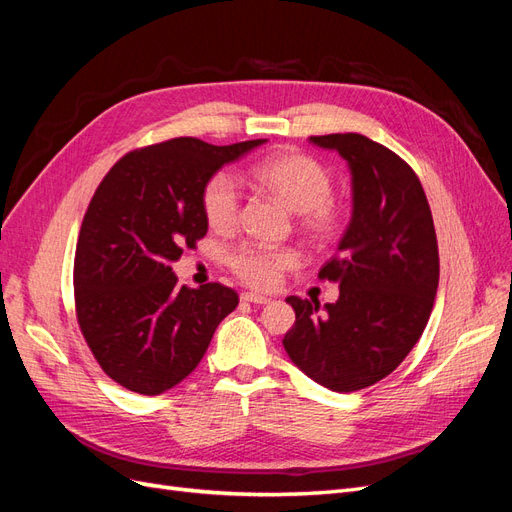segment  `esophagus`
I'll use <instances>...</instances> for the list:
<instances>
[{
	"label": "esophagus",
	"mask_w": 512,
	"mask_h": 512,
	"mask_svg": "<svg viewBox=\"0 0 512 512\" xmlns=\"http://www.w3.org/2000/svg\"><path fill=\"white\" fill-rule=\"evenodd\" d=\"M241 299L247 303H256V305H267L271 299L265 297V294H258V292H243Z\"/></svg>",
	"instance_id": "obj_1"
}]
</instances>
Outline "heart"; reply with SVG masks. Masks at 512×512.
Masks as SVG:
<instances>
[{"label": "heart", "mask_w": 512, "mask_h": 512, "mask_svg": "<svg viewBox=\"0 0 512 512\" xmlns=\"http://www.w3.org/2000/svg\"><path fill=\"white\" fill-rule=\"evenodd\" d=\"M252 179L280 198L288 209L297 211L299 226L312 239L329 243L342 235L346 207L331 194L333 175L318 158L297 149L275 153L252 168ZM200 207L211 228H235L241 213L235 179L224 170L211 175L200 192ZM226 265L243 284L271 290L282 282L286 271L299 265V254L292 247L241 243L226 254Z\"/></svg>", "instance_id": "1"}]
</instances>
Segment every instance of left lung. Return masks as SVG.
<instances>
[{
    "mask_svg": "<svg viewBox=\"0 0 512 512\" xmlns=\"http://www.w3.org/2000/svg\"><path fill=\"white\" fill-rule=\"evenodd\" d=\"M335 149L352 173V220L339 252L318 273L339 299L288 297L284 337L292 363L318 384L352 393L380 382L423 335L440 280L438 239L421 179L395 151L363 134L309 136Z\"/></svg>",
    "mask_w": 512,
    "mask_h": 512,
    "instance_id": "obj_1",
    "label": "left lung"
}]
</instances>
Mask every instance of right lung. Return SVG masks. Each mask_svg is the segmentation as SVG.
I'll list each match as a JSON object with an SVG mask.
<instances>
[{"label":"right lung","mask_w":512,"mask_h":512,"mask_svg":"<svg viewBox=\"0 0 512 512\" xmlns=\"http://www.w3.org/2000/svg\"><path fill=\"white\" fill-rule=\"evenodd\" d=\"M265 143L209 145L192 136L134 149L91 196L74 254V307L104 374L160 395L190 376L237 292L218 282L177 286L173 262L207 235L205 181Z\"/></svg>","instance_id":"obj_1"}]
</instances>
